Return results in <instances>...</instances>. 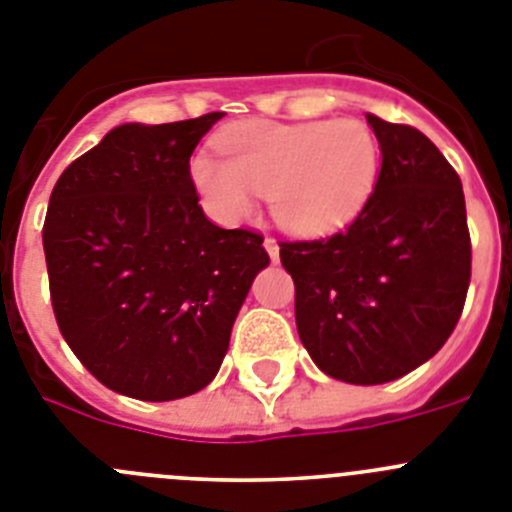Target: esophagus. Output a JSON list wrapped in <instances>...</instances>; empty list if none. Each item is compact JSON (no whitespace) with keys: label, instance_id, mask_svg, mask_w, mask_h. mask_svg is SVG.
I'll return each mask as SVG.
<instances>
[{"label":"esophagus","instance_id":"1","mask_svg":"<svg viewBox=\"0 0 512 512\" xmlns=\"http://www.w3.org/2000/svg\"><path fill=\"white\" fill-rule=\"evenodd\" d=\"M264 251L269 253L271 261L279 259V243L277 241H271V238H266V241H264Z\"/></svg>","mask_w":512,"mask_h":512}]
</instances>
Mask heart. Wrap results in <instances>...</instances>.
Returning a JSON list of instances; mask_svg holds the SVG:
<instances>
[{
	"mask_svg": "<svg viewBox=\"0 0 512 512\" xmlns=\"http://www.w3.org/2000/svg\"><path fill=\"white\" fill-rule=\"evenodd\" d=\"M225 161L197 153L189 179L217 223H238L269 197L274 223L323 238L354 223L377 187L382 153L361 120L238 122L217 138Z\"/></svg>",
	"mask_w": 512,
	"mask_h": 512,
	"instance_id": "1",
	"label": "heart"
}]
</instances>
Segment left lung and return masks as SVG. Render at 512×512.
Returning a JSON list of instances; mask_svg holds the SVG:
<instances>
[{
	"instance_id": "8db88e82",
	"label": "left lung",
	"mask_w": 512,
	"mask_h": 512,
	"mask_svg": "<svg viewBox=\"0 0 512 512\" xmlns=\"http://www.w3.org/2000/svg\"><path fill=\"white\" fill-rule=\"evenodd\" d=\"M382 151L361 215L325 241L282 243L302 346L348 384L405 377L456 328L472 277L461 182L410 125L366 115Z\"/></svg>"
}]
</instances>
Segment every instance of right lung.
Here are the masks:
<instances>
[{
    "mask_svg": "<svg viewBox=\"0 0 512 512\" xmlns=\"http://www.w3.org/2000/svg\"><path fill=\"white\" fill-rule=\"evenodd\" d=\"M223 112L125 122L63 171L43 248L58 328L110 390L146 402L215 379L264 238L223 230L197 205L189 158Z\"/></svg>",
    "mask_w": 512,
    "mask_h": 512,
    "instance_id": "obj_1",
    "label": "right lung"
}]
</instances>
